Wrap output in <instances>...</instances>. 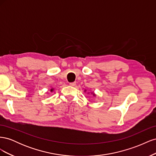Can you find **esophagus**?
<instances>
[{"label": "esophagus", "instance_id": "1", "mask_svg": "<svg viewBox=\"0 0 156 156\" xmlns=\"http://www.w3.org/2000/svg\"><path fill=\"white\" fill-rule=\"evenodd\" d=\"M75 84H76V83L75 82H72V83H69V85L70 86H72V87H74Z\"/></svg>", "mask_w": 156, "mask_h": 156}]
</instances>
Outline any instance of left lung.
<instances>
[{"label": "left lung", "instance_id": "1", "mask_svg": "<svg viewBox=\"0 0 156 156\" xmlns=\"http://www.w3.org/2000/svg\"><path fill=\"white\" fill-rule=\"evenodd\" d=\"M93 95H94V96H95V94H93Z\"/></svg>", "mask_w": 156, "mask_h": 156}]
</instances>
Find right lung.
<instances>
[{
	"instance_id": "1",
	"label": "right lung",
	"mask_w": 156,
	"mask_h": 156,
	"mask_svg": "<svg viewBox=\"0 0 156 156\" xmlns=\"http://www.w3.org/2000/svg\"><path fill=\"white\" fill-rule=\"evenodd\" d=\"M51 91H53V89H51Z\"/></svg>"
}]
</instances>
